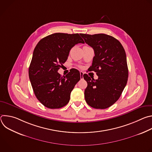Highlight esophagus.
<instances>
[{
    "label": "esophagus",
    "mask_w": 152,
    "mask_h": 152,
    "mask_svg": "<svg viewBox=\"0 0 152 152\" xmlns=\"http://www.w3.org/2000/svg\"><path fill=\"white\" fill-rule=\"evenodd\" d=\"M80 79H83V73L82 72H80Z\"/></svg>",
    "instance_id": "esophagus-1"
}]
</instances>
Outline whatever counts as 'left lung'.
Masks as SVG:
<instances>
[{
    "label": "left lung",
    "instance_id": "1",
    "mask_svg": "<svg viewBox=\"0 0 152 152\" xmlns=\"http://www.w3.org/2000/svg\"><path fill=\"white\" fill-rule=\"evenodd\" d=\"M85 42L94 51L91 71L96 72L94 80L88 75L83 78L87 82L85 90V100L96 109H106L120 98L128 78V68L125 50L120 42L104 34H80Z\"/></svg>",
    "mask_w": 152,
    "mask_h": 152
}]
</instances>
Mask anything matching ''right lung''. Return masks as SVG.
<instances>
[{
	"mask_svg": "<svg viewBox=\"0 0 152 152\" xmlns=\"http://www.w3.org/2000/svg\"><path fill=\"white\" fill-rule=\"evenodd\" d=\"M78 43H84L78 34L55 33L41 39L34 50L29 79L37 99L50 109L66 106L80 79L79 72L75 69L64 77L58 73L71 49Z\"/></svg>",
	"mask_w": 152,
	"mask_h": 152,
	"instance_id": "1",
	"label": "right lung"
}]
</instances>
